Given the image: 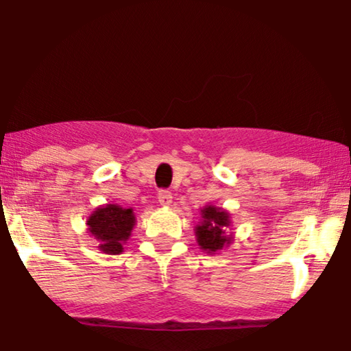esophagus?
<instances>
[{
  "label": "esophagus",
  "instance_id": "1",
  "mask_svg": "<svg viewBox=\"0 0 351 351\" xmlns=\"http://www.w3.org/2000/svg\"><path fill=\"white\" fill-rule=\"evenodd\" d=\"M158 202L161 206H171L172 193L167 191V190H160L158 191Z\"/></svg>",
  "mask_w": 351,
  "mask_h": 351
}]
</instances>
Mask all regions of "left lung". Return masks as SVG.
Listing matches in <instances>:
<instances>
[{"label":"left lung","mask_w":351,"mask_h":351,"mask_svg":"<svg viewBox=\"0 0 351 351\" xmlns=\"http://www.w3.org/2000/svg\"><path fill=\"white\" fill-rule=\"evenodd\" d=\"M230 225V213L220 207L206 206L201 210V221L195 228L197 245L207 253H215L228 247L232 242V236H226V228Z\"/></svg>","instance_id":"8db88e82"}]
</instances>
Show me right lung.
<instances>
[{"label": "right lung", "mask_w": 351, "mask_h": 351, "mask_svg": "<svg viewBox=\"0 0 351 351\" xmlns=\"http://www.w3.org/2000/svg\"><path fill=\"white\" fill-rule=\"evenodd\" d=\"M88 231L99 242L98 248L108 255H120L136 225L133 209L117 204L98 207L87 220Z\"/></svg>", "instance_id": "add662e5"}]
</instances>
